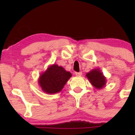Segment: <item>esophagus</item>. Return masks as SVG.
Listing matches in <instances>:
<instances>
[{"instance_id":"34e87169","label":"esophagus","mask_w":135,"mask_h":135,"mask_svg":"<svg viewBox=\"0 0 135 135\" xmlns=\"http://www.w3.org/2000/svg\"><path fill=\"white\" fill-rule=\"evenodd\" d=\"M81 74H82V73H81V72H80V73H75L76 76H81Z\"/></svg>"}]
</instances>
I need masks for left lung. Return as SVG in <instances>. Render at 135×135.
Returning a JSON list of instances; mask_svg holds the SVG:
<instances>
[{"label":"left lung","mask_w":135,"mask_h":135,"mask_svg":"<svg viewBox=\"0 0 135 135\" xmlns=\"http://www.w3.org/2000/svg\"><path fill=\"white\" fill-rule=\"evenodd\" d=\"M86 77L95 88L103 89L107 84V78L99 69H95L86 74Z\"/></svg>","instance_id":"obj_1"}]
</instances>
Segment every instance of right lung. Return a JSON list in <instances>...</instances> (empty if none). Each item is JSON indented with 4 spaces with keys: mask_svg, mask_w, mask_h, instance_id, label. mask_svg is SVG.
<instances>
[{
    "mask_svg": "<svg viewBox=\"0 0 135 135\" xmlns=\"http://www.w3.org/2000/svg\"><path fill=\"white\" fill-rule=\"evenodd\" d=\"M71 76V73L66 71L63 67L53 64L41 73L38 81L44 93L55 94L62 90Z\"/></svg>",
    "mask_w": 135,
    "mask_h": 135,
    "instance_id": "add662e5",
    "label": "right lung"
}]
</instances>
